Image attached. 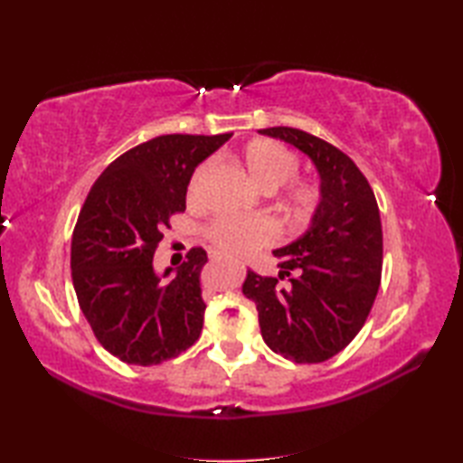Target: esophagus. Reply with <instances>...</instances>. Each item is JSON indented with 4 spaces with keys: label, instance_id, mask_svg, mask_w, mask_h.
Masks as SVG:
<instances>
[{
    "label": "esophagus",
    "instance_id": "obj_1",
    "mask_svg": "<svg viewBox=\"0 0 463 463\" xmlns=\"http://www.w3.org/2000/svg\"><path fill=\"white\" fill-rule=\"evenodd\" d=\"M211 259H214V260H216V259H221V257H219V254H211Z\"/></svg>",
    "mask_w": 463,
    "mask_h": 463
}]
</instances>
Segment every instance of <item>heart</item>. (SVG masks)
I'll use <instances>...</instances> for the list:
<instances>
[{
    "mask_svg": "<svg viewBox=\"0 0 463 463\" xmlns=\"http://www.w3.org/2000/svg\"><path fill=\"white\" fill-rule=\"evenodd\" d=\"M239 163L260 191L272 193L282 186L279 193L280 209L290 221L308 222L317 214L322 201L320 186L310 179L294 176L298 173L300 159L288 146L272 139H254L242 146ZM211 173V159L203 161L193 171L189 186H186L189 201H199ZM206 237L219 252L231 254V257H247V254L272 244L277 239V229L267 219H231V216H224L206 229Z\"/></svg>",
    "mask_w": 463,
    "mask_h": 463,
    "instance_id": "b5f03b06",
    "label": "heart"
}]
</instances>
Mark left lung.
I'll return each instance as SVG.
<instances>
[{
    "mask_svg": "<svg viewBox=\"0 0 463 463\" xmlns=\"http://www.w3.org/2000/svg\"><path fill=\"white\" fill-rule=\"evenodd\" d=\"M259 133L307 153L322 201L298 241L274 250L279 277L247 270L242 294L257 304L267 346L297 364L336 356L362 330L382 279V222L366 176L346 153L292 127Z\"/></svg>",
    "mask_w": 463,
    "mask_h": 463,
    "instance_id": "1",
    "label": "left lung"
}]
</instances>
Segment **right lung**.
<instances>
[{
  "instance_id": "right-lung-1",
  "label": "right lung",
  "mask_w": 463,
  "mask_h": 463,
  "mask_svg": "<svg viewBox=\"0 0 463 463\" xmlns=\"http://www.w3.org/2000/svg\"><path fill=\"white\" fill-rule=\"evenodd\" d=\"M231 135L155 137L117 156L87 194L71 239L73 288L95 338L121 362L156 366L201 336L206 252L191 249L163 277L153 257L171 216L184 211L194 166Z\"/></svg>"
}]
</instances>
